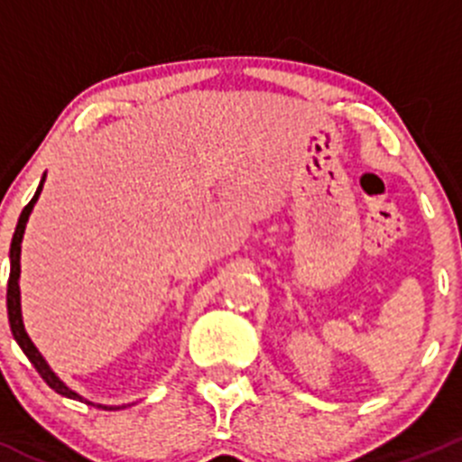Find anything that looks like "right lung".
<instances>
[{
    "instance_id": "1",
    "label": "right lung",
    "mask_w": 462,
    "mask_h": 462,
    "mask_svg": "<svg viewBox=\"0 0 462 462\" xmlns=\"http://www.w3.org/2000/svg\"><path fill=\"white\" fill-rule=\"evenodd\" d=\"M44 179L46 174L42 176L40 185H37V192L35 197L31 199L29 205H26L24 209H22L20 214V221H17V227H15V235H13V241H11V277H8V291H6V306H8V321H11V330H13V337H15V342L20 344L22 351L26 353V357L31 360V365L35 366L37 374L42 375V380L46 382V384L51 386L53 391H58L60 395H67V398L71 400H80V402H87V404H93L88 402V400L82 398V395H78L76 391L69 389L67 384H64L62 380H60L58 375L51 371V366L46 365V360L42 357V353L37 351L35 344L31 342L29 333H26L24 328V321H22V304H20V254H22V239H24V230H26V221H29L32 208H35L37 199H40V192H42V185H44ZM93 407H102V409H120V407H106V404H93Z\"/></svg>"
}]
</instances>
